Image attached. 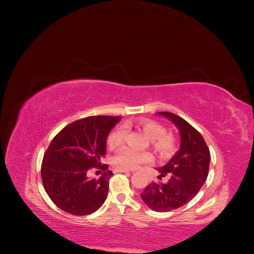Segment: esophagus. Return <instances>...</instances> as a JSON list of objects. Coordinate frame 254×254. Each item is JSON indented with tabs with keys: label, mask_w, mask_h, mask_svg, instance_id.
<instances>
[{
	"label": "esophagus",
	"mask_w": 254,
	"mask_h": 254,
	"mask_svg": "<svg viewBox=\"0 0 254 254\" xmlns=\"http://www.w3.org/2000/svg\"><path fill=\"white\" fill-rule=\"evenodd\" d=\"M115 174L118 173H129L130 171H127V170H121V168H115V170L113 171Z\"/></svg>",
	"instance_id": "34e87169"
}]
</instances>
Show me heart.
<instances>
[{"instance_id": "b5f03b06", "label": "heart", "mask_w": 254, "mask_h": 254, "mask_svg": "<svg viewBox=\"0 0 254 254\" xmlns=\"http://www.w3.org/2000/svg\"><path fill=\"white\" fill-rule=\"evenodd\" d=\"M139 126L144 133L150 139V144L152 148L156 150L159 156L167 157L171 156L175 151L177 146L176 136L167 132L165 127L161 123L150 119H142L139 123ZM126 134L124 127H117L109 134L108 146L111 149H117L122 145ZM152 156L147 151H135L128 147L123 148L119 151L117 156L113 159V164L117 168L121 170H134L142 164H147L151 162Z\"/></svg>"}]
</instances>
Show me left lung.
I'll return each mask as SVG.
<instances>
[{
    "instance_id": "1",
    "label": "left lung",
    "mask_w": 254,
    "mask_h": 254,
    "mask_svg": "<svg viewBox=\"0 0 254 254\" xmlns=\"http://www.w3.org/2000/svg\"><path fill=\"white\" fill-rule=\"evenodd\" d=\"M178 127L181 135L179 151L163 167L158 179L168 176V181L152 182L141 197L151 210L170 212L190 201L200 190L209 174L210 149L197 129L171 112H159Z\"/></svg>"
}]
</instances>
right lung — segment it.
<instances>
[{
	"label": "right lung",
	"mask_w": 254,
	"mask_h": 254,
	"mask_svg": "<svg viewBox=\"0 0 254 254\" xmlns=\"http://www.w3.org/2000/svg\"><path fill=\"white\" fill-rule=\"evenodd\" d=\"M121 117L96 115L75 121L54 136L41 164L45 191L59 209L77 216L98 210L108 195L113 175L102 164L106 141ZM92 168L104 171L98 180L87 178Z\"/></svg>",
	"instance_id": "obj_1"
}]
</instances>
